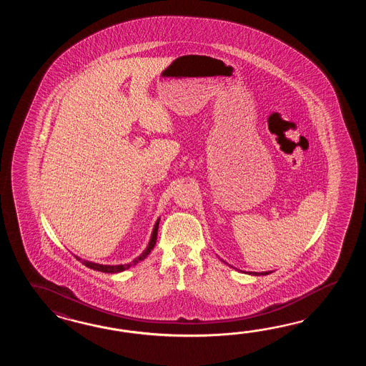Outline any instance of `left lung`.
I'll return each mask as SVG.
<instances>
[{"instance_id": "obj_1", "label": "left lung", "mask_w": 366, "mask_h": 366, "mask_svg": "<svg viewBox=\"0 0 366 366\" xmlns=\"http://www.w3.org/2000/svg\"><path fill=\"white\" fill-rule=\"evenodd\" d=\"M251 273H252V274H255V276H257H257H259V274H263V276H264V274H268V273H269V272H262V273L251 272Z\"/></svg>"}]
</instances>
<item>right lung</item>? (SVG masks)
I'll return each mask as SVG.
<instances>
[{"instance_id":"add662e5","label":"right lung","mask_w":366,"mask_h":366,"mask_svg":"<svg viewBox=\"0 0 366 366\" xmlns=\"http://www.w3.org/2000/svg\"><path fill=\"white\" fill-rule=\"evenodd\" d=\"M158 225H159V222H157L156 226H154V230H153V234H152V238H150V242H149L148 249H145V252H144V254H142L137 260H134L133 263H137L139 260H144L145 257H148L149 252H150V251L153 249V247H154V244H156L157 241V233H158ZM77 259L78 260H81L79 257H77ZM81 262H82V264L86 265V267H87V268H90V269L106 273L122 272V271H124V269L131 267V264L103 265L97 264V263H92V262H87V260H81Z\"/></svg>"}]
</instances>
